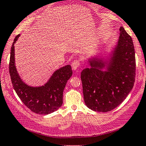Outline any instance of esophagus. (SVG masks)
<instances>
[{"mask_svg":"<svg viewBox=\"0 0 146 146\" xmlns=\"http://www.w3.org/2000/svg\"><path fill=\"white\" fill-rule=\"evenodd\" d=\"M80 61L78 60H73V62L71 64V66H72V68H73L74 71L78 68L79 66H80Z\"/></svg>","mask_w":146,"mask_h":146,"instance_id":"1","label":"esophagus"}]
</instances>
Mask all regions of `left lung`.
Wrapping results in <instances>:
<instances>
[{
  "label": "left lung",
  "instance_id": "left-lung-1",
  "mask_svg": "<svg viewBox=\"0 0 146 146\" xmlns=\"http://www.w3.org/2000/svg\"><path fill=\"white\" fill-rule=\"evenodd\" d=\"M117 44L107 60H88L81 72L84 100L90 109L108 112L126 98L135 81V51L132 38L121 27ZM104 68L107 69L103 71Z\"/></svg>",
  "mask_w": 146,
  "mask_h": 146
}]
</instances>
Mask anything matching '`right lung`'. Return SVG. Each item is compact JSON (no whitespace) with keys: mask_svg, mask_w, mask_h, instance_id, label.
Here are the masks:
<instances>
[{"mask_svg":"<svg viewBox=\"0 0 146 146\" xmlns=\"http://www.w3.org/2000/svg\"><path fill=\"white\" fill-rule=\"evenodd\" d=\"M16 36L11 48L9 70L14 89L23 104L33 113L48 115L61 107L63 91L73 71L70 65H66L53 73L44 86H28L21 80L15 66L14 44L19 38Z\"/></svg>","mask_w":146,"mask_h":146,"instance_id":"add662e5","label":"right lung"}]
</instances>
